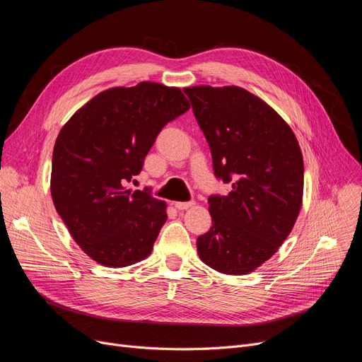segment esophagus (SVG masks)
<instances>
[{
	"label": "esophagus",
	"instance_id": "34e87169",
	"mask_svg": "<svg viewBox=\"0 0 362 362\" xmlns=\"http://www.w3.org/2000/svg\"><path fill=\"white\" fill-rule=\"evenodd\" d=\"M194 205H195L194 201H189V202H175V206L177 208V210H180V211L187 210V208H191V206H194Z\"/></svg>",
	"mask_w": 362,
	"mask_h": 362
}]
</instances>
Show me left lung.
I'll return each instance as SVG.
<instances>
[{"label": "left lung", "instance_id": "obj_1", "mask_svg": "<svg viewBox=\"0 0 362 362\" xmlns=\"http://www.w3.org/2000/svg\"><path fill=\"white\" fill-rule=\"evenodd\" d=\"M210 145L214 176L229 195L208 198L213 226L197 239L199 258L224 274H246L273 257L302 204L303 160L279 114L238 86L185 88Z\"/></svg>", "mask_w": 362, "mask_h": 362}]
</instances>
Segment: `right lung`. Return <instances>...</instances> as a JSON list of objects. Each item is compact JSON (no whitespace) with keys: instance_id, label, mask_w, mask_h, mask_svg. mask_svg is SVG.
Here are the masks:
<instances>
[{"instance_id":"right-lung-1","label":"right lung","mask_w":362,"mask_h":362,"mask_svg":"<svg viewBox=\"0 0 362 362\" xmlns=\"http://www.w3.org/2000/svg\"><path fill=\"white\" fill-rule=\"evenodd\" d=\"M179 88L141 82L98 93L63 126L52 151L51 195L81 248L107 267L146 258L167 220L141 173L161 129L189 110Z\"/></svg>"}]
</instances>
